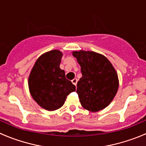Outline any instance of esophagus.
<instances>
[{"label": "esophagus", "mask_w": 146, "mask_h": 146, "mask_svg": "<svg viewBox=\"0 0 146 146\" xmlns=\"http://www.w3.org/2000/svg\"><path fill=\"white\" fill-rule=\"evenodd\" d=\"M72 83H73V84L74 85V86H77V78H74V79L72 80Z\"/></svg>", "instance_id": "34e87169"}]
</instances>
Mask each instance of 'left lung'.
<instances>
[{
  "mask_svg": "<svg viewBox=\"0 0 146 146\" xmlns=\"http://www.w3.org/2000/svg\"><path fill=\"white\" fill-rule=\"evenodd\" d=\"M81 67L82 77L77 93L83 108L98 112L113 101L118 92L119 80L114 66L104 55L94 51H73Z\"/></svg>",
  "mask_w": 146,
  "mask_h": 146,
  "instance_id": "8db88e82",
  "label": "left lung"
}]
</instances>
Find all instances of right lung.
I'll return each mask as SVG.
<instances>
[{"label": "right lung", "instance_id": "1", "mask_svg": "<svg viewBox=\"0 0 146 146\" xmlns=\"http://www.w3.org/2000/svg\"><path fill=\"white\" fill-rule=\"evenodd\" d=\"M63 52L52 50L41 55L30 72L28 88L36 102L43 109L54 111L61 108L67 96L76 91L60 68Z\"/></svg>", "mask_w": 146, "mask_h": 146}]
</instances>
